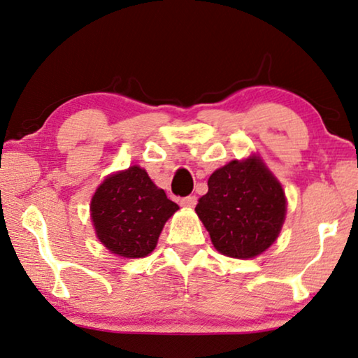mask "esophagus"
<instances>
[{"instance_id": "esophagus-1", "label": "esophagus", "mask_w": 358, "mask_h": 358, "mask_svg": "<svg viewBox=\"0 0 358 358\" xmlns=\"http://www.w3.org/2000/svg\"><path fill=\"white\" fill-rule=\"evenodd\" d=\"M180 204L183 207H188V209H193V207L197 204V197L196 196H186L181 197Z\"/></svg>"}]
</instances>
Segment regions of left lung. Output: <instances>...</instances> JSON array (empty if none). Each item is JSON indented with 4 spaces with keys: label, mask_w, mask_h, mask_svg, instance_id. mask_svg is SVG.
<instances>
[{
    "label": "left lung",
    "mask_w": 358,
    "mask_h": 358,
    "mask_svg": "<svg viewBox=\"0 0 358 358\" xmlns=\"http://www.w3.org/2000/svg\"><path fill=\"white\" fill-rule=\"evenodd\" d=\"M196 213L213 248L233 259H252L276 241L286 217L280 181L262 159L250 156L215 170Z\"/></svg>",
    "instance_id": "obj_1"
}]
</instances>
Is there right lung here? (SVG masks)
<instances>
[{
	"instance_id": "add662e5",
	"label": "right lung",
	"mask_w": 358,
	"mask_h": 358,
	"mask_svg": "<svg viewBox=\"0 0 358 358\" xmlns=\"http://www.w3.org/2000/svg\"><path fill=\"white\" fill-rule=\"evenodd\" d=\"M178 209L138 165L109 175L90 206L96 236L112 254L127 259L151 254L165 222Z\"/></svg>"
}]
</instances>
